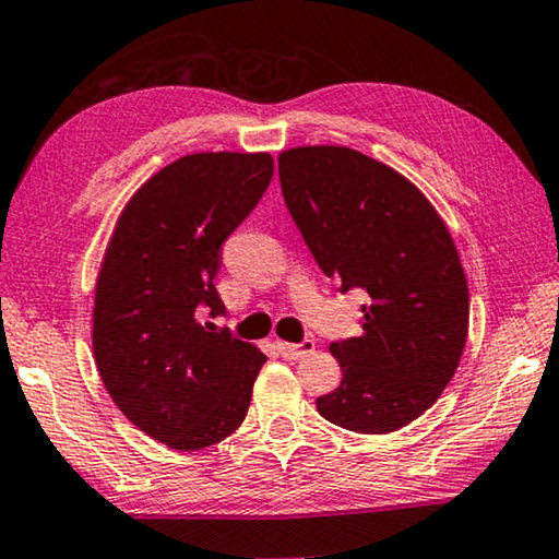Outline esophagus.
Masks as SVG:
<instances>
[{
  "label": "esophagus",
  "mask_w": 559,
  "mask_h": 559,
  "mask_svg": "<svg viewBox=\"0 0 559 559\" xmlns=\"http://www.w3.org/2000/svg\"><path fill=\"white\" fill-rule=\"evenodd\" d=\"M277 347L282 352V357L299 359L314 349V340H302V342H297V345H292V342H277Z\"/></svg>",
  "instance_id": "obj_1"
}]
</instances>
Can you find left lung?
<instances>
[{
	"instance_id": "left-lung-1",
	"label": "left lung",
	"mask_w": 559,
	"mask_h": 559,
	"mask_svg": "<svg viewBox=\"0 0 559 559\" xmlns=\"http://www.w3.org/2000/svg\"><path fill=\"white\" fill-rule=\"evenodd\" d=\"M280 182L320 270L369 297L362 334L332 342L342 382L317 409L352 432H394L435 405L467 342V280L450 231L409 179L349 147L282 152Z\"/></svg>"
}]
</instances>
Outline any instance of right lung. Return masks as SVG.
Listing matches in <instances>:
<instances>
[{"label":"right lung","instance_id":"1","mask_svg":"<svg viewBox=\"0 0 559 559\" xmlns=\"http://www.w3.org/2000/svg\"><path fill=\"white\" fill-rule=\"evenodd\" d=\"M272 175L264 152L187 154L134 192L109 239L94 289V362L124 417L171 450L235 432L267 362L202 314H225L219 250Z\"/></svg>","mask_w":559,"mask_h":559}]
</instances>
